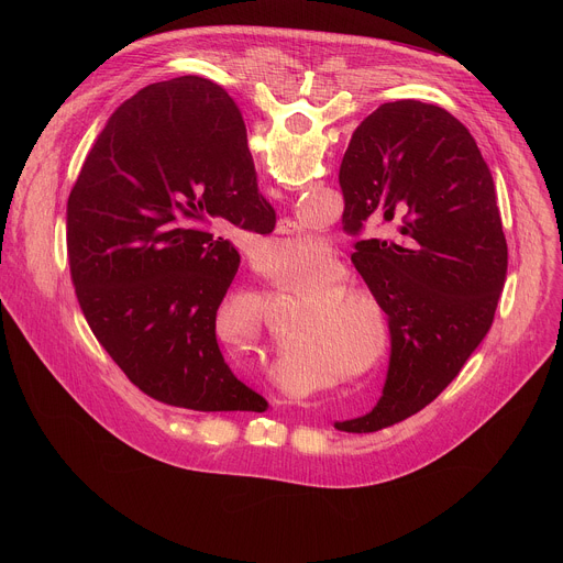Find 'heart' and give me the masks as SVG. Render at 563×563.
Wrapping results in <instances>:
<instances>
[{
    "mask_svg": "<svg viewBox=\"0 0 563 563\" xmlns=\"http://www.w3.org/2000/svg\"><path fill=\"white\" fill-rule=\"evenodd\" d=\"M274 247L278 258L294 269L320 265L328 258L330 250L325 240L316 233L276 238ZM350 280L352 272L347 265L334 261L294 289L298 296H309L305 300L307 307L296 318L294 341L334 363H354L369 350V345L374 352H383L389 345L385 307L369 289L347 285Z\"/></svg>",
    "mask_w": 563,
    "mask_h": 563,
    "instance_id": "obj_1",
    "label": "heart"
}]
</instances>
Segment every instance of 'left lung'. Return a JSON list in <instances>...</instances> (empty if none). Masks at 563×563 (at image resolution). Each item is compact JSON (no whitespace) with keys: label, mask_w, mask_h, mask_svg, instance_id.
<instances>
[{"label":"left lung","mask_w":563,"mask_h":563,"mask_svg":"<svg viewBox=\"0 0 563 563\" xmlns=\"http://www.w3.org/2000/svg\"><path fill=\"white\" fill-rule=\"evenodd\" d=\"M220 142L252 157L233 98L209 79ZM339 183L343 229L398 220L396 240H358L352 263L389 320V367L372 412L336 421L376 432L404 421L452 383L488 334L508 272L495 183L470 131L419 100L380 104L352 133Z\"/></svg>","instance_id":"8db88e82"}]
</instances>
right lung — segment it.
<instances>
[{
    "mask_svg": "<svg viewBox=\"0 0 563 563\" xmlns=\"http://www.w3.org/2000/svg\"><path fill=\"white\" fill-rule=\"evenodd\" d=\"M267 233L252 157L220 142L209 79L148 85L109 118L68 196L70 278L87 323L133 385L196 412H265L216 341L240 256L209 227Z\"/></svg>",
    "mask_w": 563,
    "mask_h": 563,
    "instance_id": "right-lung-1",
    "label": "right lung"
}]
</instances>
